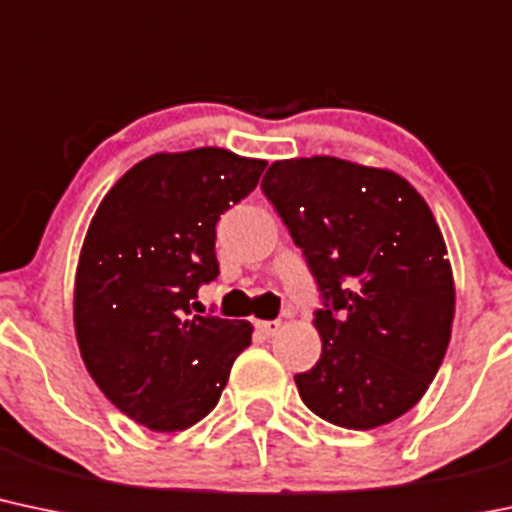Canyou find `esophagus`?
Masks as SVG:
<instances>
[{
    "label": "esophagus",
    "mask_w": 512,
    "mask_h": 512,
    "mask_svg": "<svg viewBox=\"0 0 512 512\" xmlns=\"http://www.w3.org/2000/svg\"><path fill=\"white\" fill-rule=\"evenodd\" d=\"M257 330L262 335H267V338H272V335H277L282 330V320H257Z\"/></svg>",
    "instance_id": "obj_1"
}]
</instances>
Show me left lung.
<instances>
[{
	"instance_id": "8db88e82",
	"label": "left lung",
	"mask_w": 512,
	"mask_h": 512,
	"mask_svg": "<svg viewBox=\"0 0 512 512\" xmlns=\"http://www.w3.org/2000/svg\"><path fill=\"white\" fill-rule=\"evenodd\" d=\"M262 192L306 255L325 308L301 401L347 430L408 413L445 359L454 277L430 206L408 179L330 155L269 165Z\"/></svg>"
}]
</instances>
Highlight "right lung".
Masks as SVG:
<instances>
[{
	"mask_svg": "<svg viewBox=\"0 0 512 512\" xmlns=\"http://www.w3.org/2000/svg\"><path fill=\"white\" fill-rule=\"evenodd\" d=\"M265 165L223 148L155 153L92 216L72 296L77 345L101 393L148 430L206 418L250 347L247 320L192 316L189 301L218 277L216 221Z\"/></svg>",
	"mask_w": 512,
	"mask_h": 512,
	"instance_id": "add662e5",
	"label": "right lung"
}]
</instances>
